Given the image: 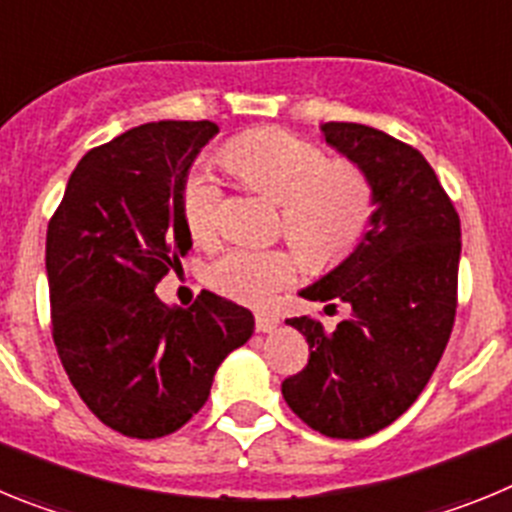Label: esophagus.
Masks as SVG:
<instances>
[{
	"mask_svg": "<svg viewBox=\"0 0 512 512\" xmlns=\"http://www.w3.org/2000/svg\"><path fill=\"white\" fill-rule=\"evenodd\" d=\"M277 325H279V315H274V312H266V310L256 312V330H259V333H271V330L277 328Z\"/></svg>",
	"mask_w": 512,
	"mask_h": 512,
	"instance_id": "obj_1",
	"label": "esophagus"
}]
</instances>
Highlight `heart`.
Masks as SVG:
<instances>
[{
	"instance_id": "obj_1",
	"label": "heart",
	"mask_w": 512,
	"mask_h": 512,
	"mask_svg": "<svg viewBox=\"0 0 512 512\" xmlns=\"http://www.w3.org/2000/svg\"><path fill=\"white\" fill-rule=\"evenodd\" d=\"M230 171L282 202L284 230L312 261H336L359 243L374 212L372 184L351 166H333L307 140L287 130H256L223 151ZM223 187L207 169L184 187V217L197 241H210L223 220ZM300 259L287 248L230 246L207 269L212 287L233 300L261 305L287 287Z\"/></svg>"
}]
</instances>
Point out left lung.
<instances>
[{
	"instance_id": "8db88e82",
	"label": "left lung",
	"mask_w": 512,
	"mask_h": 512,
	"mask_svg": "<svg viewBox=\"0 0 512 512\" xmlns=\"http://www.w3.org/2000/svg\"><path fill=\"white\" fill-rule=\"evenodd\" d=\"M323 140L372 184L369 228L346 259L300 297L348 307L325 333L312 318L287 325L310 361L284 379L292 413L330 438H366L418 400L449 343L456 315L461 225L423 153L359 122H323Z\"/></svg>"
}]
</instances>
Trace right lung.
Instances as JSON below:
<instances>
[{"instance_id": "add662e5", "label": "right lung", "mask_w": 512, "mask_h": 512, "mask_svg": "<svg viewBox=\"0 0 512 512\" xmlns=\"http://www.w3.org/2000/svg\"><path fill=\"white\" fill-rule=\"evenodd\" d=\"M217 135L210 120H161L92 148L48 223L45 271L58 359L87 408L130 438L182 428L217 366L253 336V315L215 292L192 307L156 284L192 248L184 187Z\"/></svg>"}]
</instances>
